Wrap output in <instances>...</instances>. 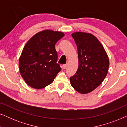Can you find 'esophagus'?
<instances>
[{
    "label": "esophagus",
    "mask_w": 127,
    "mask_h": 127,
    "mask_svg": "<svg viewBox=\"0 0 127 127\" xmlns=\"http://www.w3.org/2000/svg\"><path fill=\"white\" fill-rule=\"evenodd\" d=\"M62 67H63L64 69H65L67 67V65L66 64H64L63 65H62Z\"/></svg>",
    "instance_id": "esophagus-1"
}]
</instances>
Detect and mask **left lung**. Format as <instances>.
<instances>
[{
    "mask_svg": "<svg viewBox=\"0 0 127 127\" xmlns=\"http://www.w3.org/2000/svg\"><path fill=\"white\" fill-rule=\"evenodd\" d=\"M72 36L77 47L79 67L70 77V83L77 92L86 94L98 87L105 79L109 66V58L93 34L75 32Z\"/></svg>",
    "mask_w": 127,
    "mask_h": 127,
    "instance_id": "1",
    "label": "left lung"
}]
</instances>
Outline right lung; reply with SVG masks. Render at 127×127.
<instances>
[{
    "label": "right lung",
    "mask_w": 127,
    "mask_h": 127,
    "mask_svg": "<svg viewBox=\"0 0 127 127\" xmlns=\"http://www.w3.org/2000/svg\"><path fill=\"white\" fill-rule=\"evenodd\" d=\"M64 33L45 30L31 37L24 46L19 59L21 76L31 87L41 89L51 84L61 70L57 63L55 45Z\"/></svg>",
    "instance_id": "add662e5"
}]
</instances>
